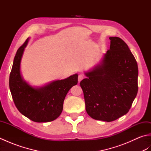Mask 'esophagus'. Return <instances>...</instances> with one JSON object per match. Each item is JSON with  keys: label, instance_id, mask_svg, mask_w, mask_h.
I'll list each match as a JSON object with an SVG mask.
<instances>
[{"label": "esophagus", "instance_id": "34e87169", "mask_svg": "<svg viewBox=\"0 0 151 151\" xmlns=\"http://www.w3.org/2000/svg\"><path fill=\"white\" fill-rule=\"evenodd\" d=\"M84 78V75H82V74H81V75H78V82H81L82 80H83Z\"/></svg>", "mask_w": 151, "mask_h": 151}]
</instances>
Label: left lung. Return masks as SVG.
I'll use <instances>...</instances> for the list:
<instances>
[{"instance_id": "left-lung-1", "label": "left lung", "mask_w": 151, "mask_h": 151, "mask_svg": "<svg viewBox=\"0 0 151 151\" xmlns=\"http://www.w3.org/2000/svg\"><path fill=\"white\" fill-rule=\"evenodd\" d=\"M110 47L87 78L80 83L86 110L91 118L107 122L129 112L137 91L138 67L129 47L118 37H110Z\"/></svg>"}]
</instances>
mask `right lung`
Segmentation results:
<instances>
[{
  "label": "right lung",
  "mask_w": 151,
  "mask_h": 151,
  "mask_svg": "<svg viewBox=\"0 0 151 151\" xmlns=\"http://www.w3.org/2000/svg\"><path fill=\"white\" fill-rule=\"evenodd\" d=\"M28 40L19 48L9 75V86L18 110L37 123L50 122L60 116L67 92L78 83V75L52 82L41 88H33L22 78L21 61Z\"/></svg>",
  "instance_id": "obj_1"
}]
</instances>
